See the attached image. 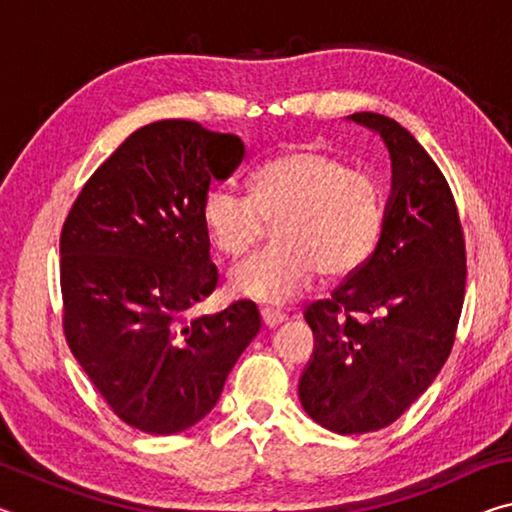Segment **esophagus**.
<instances>
[{"instance_id": "obj_1", "label": "esophagus", "mask_w": 512, "mask_h": 512, "mask_svg": "<svg viewBox=\"0 0 512 512\" xmlns=\"http://www.w3.org/2000/svg\"><path fill=\"white\" fill-rule=\"evenodd\" d=\"M259 318H262V325L268 327V329H273V327H277L280 323H284V316L282 314H273V311H262V314H259Z\"/></svg>"}]
</instances>
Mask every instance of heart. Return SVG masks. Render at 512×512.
Wrapping results in <instances>:
<instances>
[{"label": "heart", "instance_id": "heart-1", "mask_svg": "<svg viewBox=\"0 0 512 512\" xmlns=\"http://www.w3.org/2000/svg\"><path fill=\"white\" fill-rule=\"evenodd\" d=\"M250 194L230 185L203 198L207 244L230 262L248 257L275 225L271 253L257 255L230 275L232 296L282 307L325 282L357 275L377 253L388 223L379 180L334 155L298 149L266 160L250 176Z\"/></svg>", "mask_w": 512, "mask_h": 512}]
</instances>
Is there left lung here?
I'll return each mask as SVG.
<instances>
[{"label":"left lung","instance_id":"1","mask_svg":"<svg viewBox=\"0 0 512 512\" xmlns=\"http://www.w3.org/2000/svg\"><path fill=\"white\" fill-rule=\"evenodd\" d=\"M386 142L393 162L388 223L377 253L305 318L314 357L298 395L329 431L393 424L427 391L452 352L465 298V241L447 180L395 119L354 112Z\"/></svg>","mask_w":512,"mask_h":512}]
</instances>
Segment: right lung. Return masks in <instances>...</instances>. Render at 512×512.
<instances>
[{"label": "right lung", "mask_w": 512, "mask_h": 512, "mask_svg": "<svg viewBox=\"0 0 512 512\" xmlns=\"http://www.w3.org/2000/svg\"><path fill=\"white\" fill-rule=\"evenodd\" d=\"M241 158L237 135L153 121L92 173L60 232L69 350L110 409L144 433L203 420L259 332L246 302L187 318L216 289L203 198Z\"/></svg>", "instance_id": "right-lung-1"}]
</instances>
